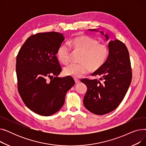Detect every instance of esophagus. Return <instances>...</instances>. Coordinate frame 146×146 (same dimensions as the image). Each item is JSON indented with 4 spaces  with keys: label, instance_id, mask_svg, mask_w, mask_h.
<instances>
[{
    "label": "esophagus",
    "instance_id": "1",
    "mask_svg": "<svg viewBox=\"0 0 146 146\" xmlns=\"http://www.w3.org/2000/svg\"><path fill=\"white\" fill-rule=\"evenodd\" d=\"M74 81H75V83H76V84L79 83L80 82V80H79V79H74Z\"/></svg>",
    "mask_w": 146,
    "mask_h": 146
}]
</instances>
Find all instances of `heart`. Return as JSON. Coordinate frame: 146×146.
Wrapping results in <instances>:
<instances>
[{
  "label": "heart",
  "mask_w": 146,
  "mask_h": 146,
  "mask_svg": "<svg viewBox=\"0 0 146 146\" xmlns=\"http://www.w3.org/2000/svg\"><path fill=\"white\" fill-rule=\"evenodd\" d=\"M69 46L76 52L81 53L79 64H72L66 67L64 73L74 78H80L89 71H95L106 62L109 56V48L106 44L99 43L95 38L88 36H80L69 42ZM70 50L67 45H61L57 51L58 60L67 64L70 58Z\"/></svg>",
  "instance_id": "heart-1"
}]
</instances>
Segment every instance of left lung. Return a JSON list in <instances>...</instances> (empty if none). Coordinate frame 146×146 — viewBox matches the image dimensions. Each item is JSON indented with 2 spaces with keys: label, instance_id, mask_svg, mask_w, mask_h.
<instances>
[{
  "label": "left lung",
  "instance_id": "1",
  "mask_svg": "<svg viewBox=\"0 0 146 146\" xmlns=\"http://www.w3.org/2000/svg\"><path fill=\"white\" fill-rule=\"evenodd\" d=\"M98 31L97 29H89ZM102 35L103 32H101ZM106 40L108 35L105 34ZM109 56L105 64L92 76H100V80L83 79L88 88L83 104L90 112L104 115L115 110L127 93L132 79L131 62L128 49L119 40L111 41Z\"/></svg>",
  "mask_w": 146,
  "mask_h": 146
}]
</instances>
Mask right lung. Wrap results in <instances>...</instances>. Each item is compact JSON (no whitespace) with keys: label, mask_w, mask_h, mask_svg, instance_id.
Returning a JSON list of instances; mask_svg holds the SVG:
<instances>
[{"label":"right lung","mask_w":146,"mask_h":146,"mask_svg":"<svg viewBox=\"0 0 146 146\" xmlns=\"http://www.w3.org/2000/svg\"><path fill=\"white\" fill-rule=\"evenodd\" d=\"M64 40L57 32L36 34L25 41L17 57L19 94L29 110L42 116L59 111L74 85L71 76L57 77L61 67L56 55Z\"/></svg>","instance_id":"obj_1"}]
</instances>
